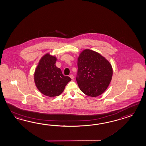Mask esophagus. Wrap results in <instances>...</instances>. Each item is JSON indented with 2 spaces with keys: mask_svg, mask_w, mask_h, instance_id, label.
I'll return each mask as SVG.
<instances>
[{
  "mask_svg": "<svg viewBox=\"0 0 146 146\" xmlns=\"http://www.w3.org/2000/svg\"><path fill=\"white\" fill-rule=\"evenodd\" d=\"M69 77H70V78H71V79H73L74 78V75H70V76H69Z\"/></svg>",
  "mask_w": 146,
  "mask_h": 146,
  "instance_id": "34e87169",
  "label": "esophagus"
}]
</instances>
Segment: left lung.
<instances>
[{
	"label": "left lung",
	"mask_w": 146,
	"mask_h": 146,
	"mask_svg": "<svg viewBox=\"0 0 146 146\" xmlns=\"http://www.w3.org/2000/svg\"><path fill=\"white\" fill-rule=\"evenodd\" d=\"M77 66L76 81L80 90L92 97L104 92L112 78L109 62L98 52L85 49L78 57Z\"/></svg>",
	"instance_id": "left-lung-1"
}]
</instances>
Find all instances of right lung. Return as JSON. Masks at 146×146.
<instances>
[{
    "mask_svg": "<svg viewBox=\"0 0 146 146\" xmlns=\"http://www.w3.org/2000/svg\"><path fill=\"white\" fill-rule=\"evenodd\" d=\"M57 59L49 54L41 58L35 71L34 80L38 89L50 97L58 96L64 90L71 78L64 76L56 66Z\"/></svg>",
    "mask_w": 146,
    "mask_h": 146,
    "instance_id": "obj_1",
    "label": "right lung"
}]
</instances>
